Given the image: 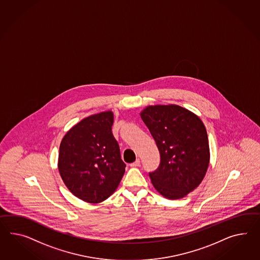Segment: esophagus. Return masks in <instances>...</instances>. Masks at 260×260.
I'll use <instances>...</instances> for the list:
<instances>
[{"mask_svg":"<svg viewBox=\"0 0 260 260\" xmlns=\"http://www.w3.org/2000/svg\"><path fill=\"white\" fill-rule=\"evenodd\" d=\"M140 165V159H137L134 163H131L130 164V166L131 167H139Z\"/></svg>","mask_w":260,"mask_h":260,"instance_id":"esophagus-1","label":"esophagus"}]
</instances>
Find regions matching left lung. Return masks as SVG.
<instances>
[{"instance_id":"8db88e82","label":"left lung","mask_w":260,"mask_h":260,"mask_svg":"<svg viewBox=\"0 0 260 260\" xmlns=\"http://www.w3.org/2000/svg\"><path fill=\"white\" fill-rule=\"evenodd\" d=\"M140 117L160 153L159 167L149 176L168 199H179L200 185L209 164L207 130L195 114L179 106L147 107Z\"/></svg>"}]
</instances>
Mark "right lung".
<instances>
[{
	"label": "right lung",
	"mask_w": 260,
	"mask_h": 260,
	"mask_svg": "<svg viewBox=\"0 0 260 260\" xmlns=\"http://www.w3.org/2000/svg\"><path fill=\"white\" fill-rule=\"evenodd\" d=\"M112 124L111 111L89 116L74 125L60 144V175L71 192L87 203L107 199L125 172Z\"/></svg>",
	"instance_id": "obj_1"
}]
</instances>
